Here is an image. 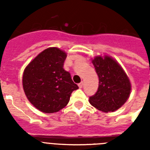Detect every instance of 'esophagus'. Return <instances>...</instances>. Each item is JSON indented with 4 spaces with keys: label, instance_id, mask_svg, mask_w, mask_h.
I'll return each mask as SVG.
<instances>
[{
    "label": "esophagus",
    "instance_id": "34e87169",
    "mask_svg": "<svg viewBox=\"0 0 150 150\" xmlns=\"http://www.w3.org/2000/svg\"><path fill=\"white\" fill-rule=\"evenodd\" d=\"M78 86H79V88H83V82H81V83H79V84H78Z\"/></svg>",
    "mask_w": 150,
    "mask_h": 150
}]
</instances>
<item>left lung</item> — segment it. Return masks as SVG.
Returning a JSON list of instances; mask_svg holds the SVG:
<instances>
[{"instance_id":"8db88e82","label":"left lung","mask_w":150,"mask_h":150,"mask_svg":"<svg viewBox=\"0 0 150 150\" xmlns=\"http://www.w3.org/2000/svg\"><path fill=\"white\" fill-rule=\"evenodd\" d=\"M91 62L99 78L98 91L89 98L91 105L104 112H114L127 101L132 85L120 64L109 55H98Z\"/></svg>"}]
</instances>
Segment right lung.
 <instances>
[{"instance_id": "right-lung-1", "label": "right lung", "mask_w": 150, "mask_h": 150, "mask_svg": "<svg viewBox=\"0 0 150 150\" xmlns=\"http://www.w3.org/2000/svg\"><path fill=\"white\" fill-rule=\"evenodd\" d=\"M67 53L57 47L41 52L25 68L22 86L28 100L38 110L53 113L68 104L79 88L63 68Z\"/></svg>"}]
</instances>
